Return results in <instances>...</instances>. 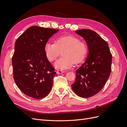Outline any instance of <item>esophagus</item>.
<instances>
[{"label": "esophagus", "instance_id": "obj_1", "mask_svg": "<svg viewBox=\"0 0 127 127\" xmlns=\"http://www.w3.org/2000/svg\"><path fill=\"white\" fill-rule=\"evenodd\" d=\"M64 72V70H58L57 71V73L58 74H63V73Z\"/></svg>", "mask_w": 127, "mask_h": 127}]
</instances>
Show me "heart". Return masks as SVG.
Returning <instances> with one entry per match:
<instances>
[{"mask_svg": "<svg viewBox=\"0 0 127 127\" xmlns=\"http://www.w3.org/2000/svg\"><path fill=\"white\" fill-rule=\"evenodd\" d=\"M45 55L50 61L57 59L62 52L63 57L55 63L58 69H67L74 63L79 64L85 58L88 52L86 44L72 35H63L56 38L55 43L47 42L44 48Z\"/></svg>", "mask_w": 127, "mask_h": 127, "instance_id": "1", "label": "heart"}]
</instances>
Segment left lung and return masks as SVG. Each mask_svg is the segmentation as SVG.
I'll return each instance as SVG.
<instances>
[{"mask_svg":"<svg viewBox=\"0 0 127 127\" xmlns=\"http://www.w3.org/2000/svg\"><path fill=\"white\" fill-rule=\"evenodd\" d=\"M88 45V55L85 62L76 71V79L71 88L82 97H92L101 91L109 77L112 56L108 43L94 31L77 30Z\"/></svg>","mask_w":127,"mask_h":127,"instance_id":"1","label":"left lung"}]
</instances>
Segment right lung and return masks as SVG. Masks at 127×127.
Returning <instances> with one entry per match:
<instances>
[{
  "label": "right lung",
  "instance_id": "add662e5",
  "mask_svg": "<svg viewBox=\"0 0 127 127\" xmlns=\"http://www.w3.org/2000/svg\"><path fill=\"white\" fill-rule=\"evenodd\" d=\"M59 30L33 26L18 37L12 57L13 78L20 90L35 99L49 94L56 74L44 53V45Z\"/></svg>",
  "mask_w": 127,
  "mask_h": 127
}]
</instances>
